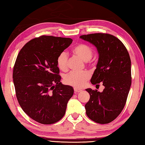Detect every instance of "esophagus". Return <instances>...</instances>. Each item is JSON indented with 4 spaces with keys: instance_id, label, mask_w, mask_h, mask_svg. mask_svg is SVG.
<instances>
[{
    "instance_id": "1",
    "label": "esophagus",
    "mask_w": 145,
    "mask_h": 145,
    "mask_svg": "<svg viewBox=\"0 0 145 145\" xmlns=\"http://www.w3.org/2000/svg\"><path fill=\"white\" fill-rule=\"evenodd\" d=\"M74 91L75 93H77L81 92V91H82V89H79V88H74Z\"/></svg>"
}]
</instances>
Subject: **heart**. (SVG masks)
Returning <instances> with one entry per match:
<instances>
[{
    "label": "heart",
    "instance_id": "b5f03b06",
    "mask_svg": "<svg viewBox=\"0 0 145 145\" xmlns=\"http://www.w3.org/2000/svg\"><path fill=\"white\" fill-rule=\"evenodd\" d=\"M74 54L78 56L84 61H86V63L91 64L90 59L92 58L93 54V50L87 44H79L76 46L72 49ZM57 66L59 69L63 71H66L68 68V56L66 52L63 51L61 52L57 56ZM90 78L89 74L86 71L81 72H71L67 74L64 78V82L67 84L75 88L83 87L89 80Z\"/></svg>",
    "mask_w": 145,
    "mask_h": 145
}]
</instances>
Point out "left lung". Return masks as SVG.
<instances>
[{
  "mask_svg": "<svg viewBox=\"0 0 145 145\" xmlns=\"http://www.w3.org/2000/svg\"><path fill=\"white\" fill-rule=\"evenodd\" d=\"M80 38L95 46L99 53L91 82L99 86L102 82L105 86L101 93L86 89L90 94L86 113L94 122L107 124L116 119L125 106L131 84L130 57L123 42L113 35L95 33Z\"/></svg>",
  "mask_w": 145,
  "mask_h": 145,
  "instance_id": "1",
  "label": "left lung"
}]
</instances>
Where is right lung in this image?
Wrapping results in <instances>:
<instances>
[{
	"label": "right lung",
	"mask_w": 145,
	"mask_h": 145,
	"mask_svg": "<svg viewBox=\"0 0 145 145\" xmlns=\"http://www.w3.org/2000/svg\"><path fill=\"white\" fill-rule=\"evenodd\" d=\"M71 38L41 35L26 43L13 69L17 99L35 121L51 125L62 119L74 90L61 83L57 58L70 46Z\"/></svg>",
	"instance_id": "obj_1"
}]
</instances>
